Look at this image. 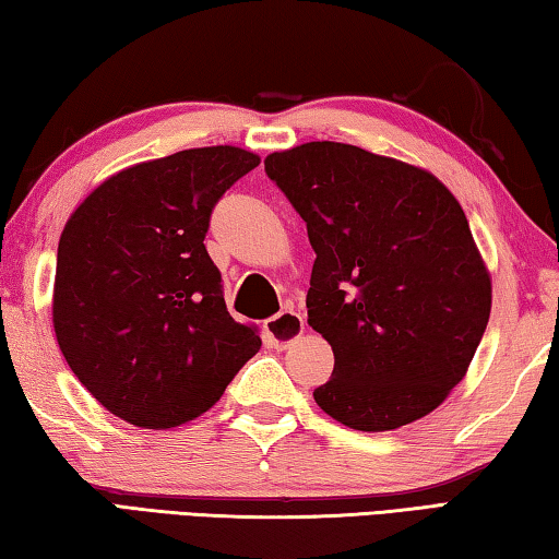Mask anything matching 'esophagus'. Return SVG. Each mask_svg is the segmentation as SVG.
I'll use <instances>...</instances> for the list:
<instances>
[{
	"instance_id": "obj_1",
	"label": "esophagus",
	"mask_w": 559,
	"mask_h": 559,
	"mask_svg": "<svg viewBox=\"0 0 559 559\" xmlns=\"http://www.w3.org/2000/svg\"><path fill=\"white\" fill-rule=\"evenodd\" d=\"M266 340L273 347H288L302 333V318L296 310H281L278 316L266 320Z\"/></svg>"
}]
</instances>
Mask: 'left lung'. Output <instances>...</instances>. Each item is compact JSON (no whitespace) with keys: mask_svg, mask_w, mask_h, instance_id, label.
<instances>
[{"mask_svg":"<svg viewBox=\"0 0 559 559\" xmlns=\"http://www.w3.org/2000/svg\"><path fill=\"white\" fill-rule=\"evenodd\" d=\"M263 165L316 251L308 325L335 355L313 392L320 409L357 431L437 409L490 316V276L456 197L419 167L328 140Z\"/></svg>","mask_w":559,"mask_h":559,"instance_id":"left-lung-1","label":"left lung"}]
</instances>
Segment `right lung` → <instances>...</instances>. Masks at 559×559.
<instances>
[{"mask_svg":"<svg viewBox=\"0 0 559 559\" xmlns=\"http://www.w3.org/2000/svg\"><path fill=\"white\" fill-rule=\"evenodd\" d=\"M261 163L182 150L106 179L61 234L53 330L79 382L135 427L173 429L219 402L261 337L236 323L204 246L216 202Z\"/></svg>","mask_w":559,"mask_h":559,"instance_id":"add662e5","label":"right lung"}]
</instances>
